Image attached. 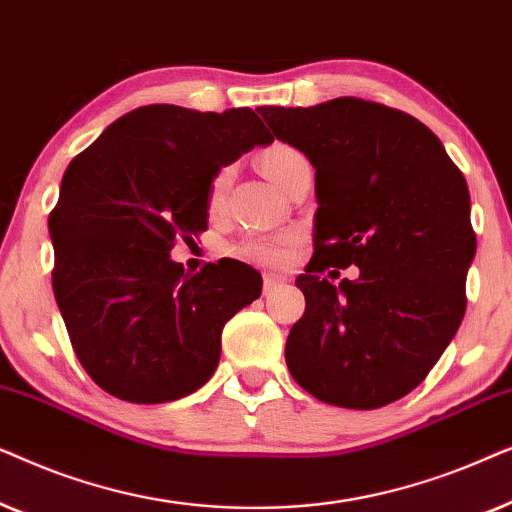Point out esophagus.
I'll use <instances>...</instances> for the list:
<instances>
[{
  "label": "esophagus",
  "instance_id": "1",
  "mask_svg": "<svg viewBox=\"0 0 512 512\" xmlns=\"http://www.w3.org/2000/svg\"><path fill=\"white\" fill-rule=\"evenodd\" d=\"M282 284H284V277L272 275V272H268V275H263V291H265V293L275 291L277 286H282Z\"/></svg>",
  "mask_w": 512,
  "mask_h": 512
}]
</instances>
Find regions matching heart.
<instances>
[{
  "label": "heart",
  "mask_w": 512,
  "mask_h": 512,
  "mask_svg": "<svg viewBox=\"0 0 512 512\" xmlns=\"http://www.w3.org/2000/svg\"><path fill=\"white\" fill-rule=\"evenodd\" d=\"M300 163H307L303 153L286 144L268 146V149L258 156V167H261V172L279 188L286 184V179L291 177V172L296 170ZM230 177H233V170H230V167H223V170L214 174L212 186H209V209L221 207V202L228 193ZM293 247H296V237L293 235L251 237V240H244L237 244V247H233V254L237 258H242V261L256 265H284L293 254Z\"/></svg>",
  "instance_id": "heart-1"
}]
</instances>
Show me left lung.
I'll use <instances>...</instances> for the list:
<instances>
[{
	"label": "left lung",
	"mask_w": 512,
	"mask_h": 512,
	"mask_svg": "<svg viewBox=\"0 0 512 512\" xmlns=\"http://www.w3.org/2000/svg\"><path fill=\"white\" fill-rule=\"evenodd\" d=\"M279 142L314 167V256L286 340L293 380L338 408L375 410L429 375L466 312L471 195L440 139L403 111L338 97L261 107ZM356 264L340 285L319 278ZM331 277V272H328Z\"/></svg>",
	"instance_id": "8db88e82"
}]
</instances>
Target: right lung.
Returning a JSON list of instances; mask_svg holds the SVG:
<instances>
[{"instance_id":"obj_1","label":"right lung","mask_w":512,"mask_h":512,"mask_svg":"<svg viewBox=\"0 0 512 512\" xmlns=\"http://www.w3.org/2000/svg\"><path fill=\"white\" fill-rule=\"evenodd\" d=\"M272 142L247 107L149 104L69 163L48 216L53 293L81 366L107 394L167 403L214 375L223 326L263 279L233 258L193 275L170 251L207 230L214 174Z\"/></svg>"}]
</instances>
